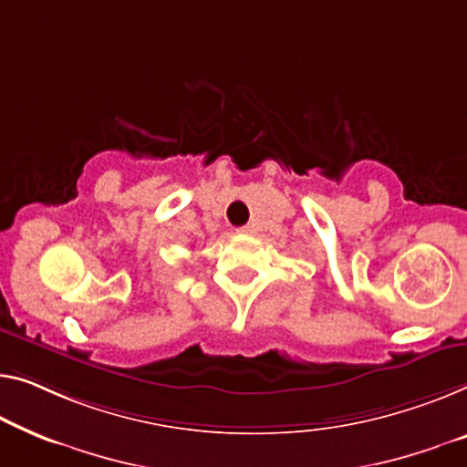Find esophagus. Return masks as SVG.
I'll return each instance as SVG.
<instances>
[{"label": "esophagus", "mask_w": 467, "mask_h": 467, "mask_svg": "<svg viewBox=\"0 0 467 467\" xmlns=\"http://www.w3.org/2000/svg\"><path fill=\"white\" fill-rule=\"evenodd\" d=\"M255 231H257L255 224H245V226L239 228L241 234H255Z\"/></svg>", "instance_id": "obj_1"}]
</instances>
